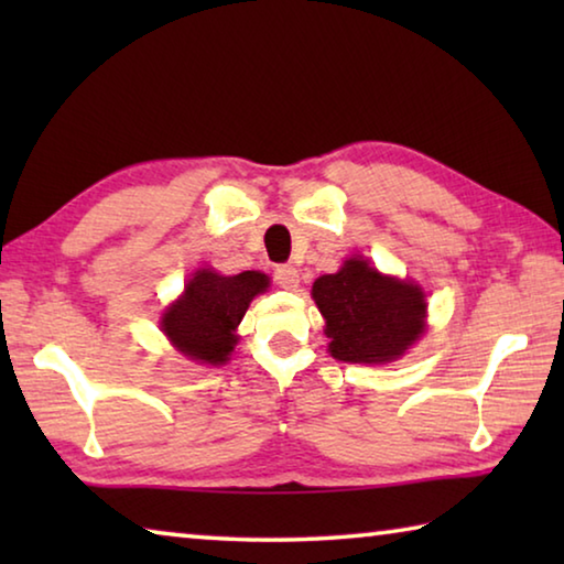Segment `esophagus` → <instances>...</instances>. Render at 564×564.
Masks as SVG:
<instances>
[{
	"label": "esophagus",
	"instance_id": "1",
	"mask_svg": "<svg viewBox=\"0 0 564 564\" xmlns=\"http://www.w3.org/2000/svg\"><path fill=\"white\" fill-rule=\"evenodd\" d=\"M273 281L279 283L281 289L293 291L295 285H299V269H293V265H275Z\"/></svg>",
	"mask_w": 564,
	"mask_h": 564
}]
</instances>
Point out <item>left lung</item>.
Returning a JSON list of instances; mask_svg holds the SVG:
<instances>
[{
    "mask_svg": "<svg viewBox=\"0 0 564 564\" xmlns=\"http://www.w3.org/2000/svg\"><path fill=\"white\" fill-rule=\"evenodd\" d=\"M313 301L326 318L330 356L338 360H395L423 333V291L380 275L362 259H350L338 273L321 275L313 283Z\"/></svg>",
    "mask_w": 564,
    "mask_h": 564,
    "instance_id": "obj_1",
    "label": "left lung"
}]
</instances>
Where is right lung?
Wrapping results in <instances>:
<instances>
[{
  "label": "right lung",
  "mask_w": 564,
  "mask_h": 564,
  "mask_svg": "<svg viewBox=\"0 0 564 564\" xmlns=\"http://www.w3.org/2000/svg\"><path fill=\"white\" fill-rule=\"evenodd\" d=\"M265 289L269 275L259 271L218 275L204 269L186 283L184 295L164 313L161 328L191 360L218 366L231 356L238 340L234 330L248 303Z\"/></svg>",
  "instance_id": "1"
}]
</instances>
